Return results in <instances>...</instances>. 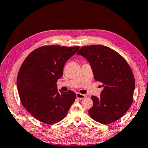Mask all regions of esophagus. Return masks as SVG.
<instances>
[{
	"mask_svg": "<svg viewBox=\"0 0 148 148\" xmlns=\"http://www.w3.org/2000/svg\"><path fill=\"white\" fill-rule=\"evenodd\" d=\"M76 97L77 99H83L84 98L86 97V95L85 94H82L80 93H77L76 94Z\"/></svg>",
	"mask_w": 148,
	"mask_h": 148,
	"instance_id": "1",
	"label": "esophagus"
}]
</instances>
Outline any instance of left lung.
I'll return each mask as SVG.
<instances>
[{"instance_id": "1", "label": "left lung", "mask_w": 148, "mask_h": 148, "mask_svg": "<svg viewBox=\"0 0 148 148\" xmlns=\"http://www.w3.org/2000/svg\"><path fill=\"white\" fill-rule=\"evenodd\" d=\"M89 63L94 79L103 84L99 98L92 96L90 116L103 124L121 119L133 102L135 79L130 66L115 51L102 45H87L77 53Z\"/></svg>"}]
</instances>
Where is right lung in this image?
Instances as JSON below:
<instances>
[{
  "label": "right lung",
  "instance_id": "obj_1",
  "mask_svg": "<svg viewBox=\"0 0 148 148\" xmlns=\"http://www.w3.org/2000/svg\"><path fill=\"white\" fill-rule=\"evenodd\" d=\"M79 46L45 45L32 51L23 63L17 87L23 106L41 122L52 125L63 120L74 103L76 94L58 90L66 62Z\"/></svg>",
  "mask_w": 148,
  "mask_h": 148
}]
</instances>
